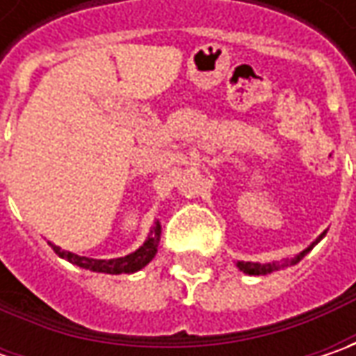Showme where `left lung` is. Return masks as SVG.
Returning a JSON list of instances; mask_svg holds the SVG:
<instances>
[{
	"instance_id": "8db88e82",
	"label": "left lung",
	"mask_w": 356,
	"mask_h": 356,
	"mask_svg": "<svg viewBox=\"0 0 356 356\" xmlns=\"http://www.w3.org/2000/svg\"><path fill=\"white\" fill-rule=\"evenodd\" d=\"M319 241V239H317ZM315 241V243H317ZM313 243V245H315ZM313 245L307 248L305 252H301L295 259H291V264H297V261H301L303 257H305V253L311 252L313 250ZM285 266V264H283ZM283 266H275V264H252V261H238V267L243 271V273H250V275H261V273H269V271H273V269H277V267H283Z\"/></svg>"
}]
</instances>
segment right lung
Instances as JSON below:
<instances>
[{"instance_id": "right-lung-1", "label": "right lung", "mask_w": 356, "mask_h": 356, "mask_svg": "<svg viewBox=\"0 0 356 356\" xmlns=\"http://www.w3.org/2000/svg\"><path fill=\"white\" fill-rule=\"evenodd\" d=\"M158 238H160V224H156L154 234L144 241L143 248H138L136 252L130 253V255L118 257V259H92V257H83V255H75V253L65 252V250L53 245V243H51V248H53V252L57 253L59 257L71 261V264H75V266L85 267V269H90V271H101V273H113V275H118V273H134V271L143 269V267L156 255Z\"/></svg>"}]
</instances>
